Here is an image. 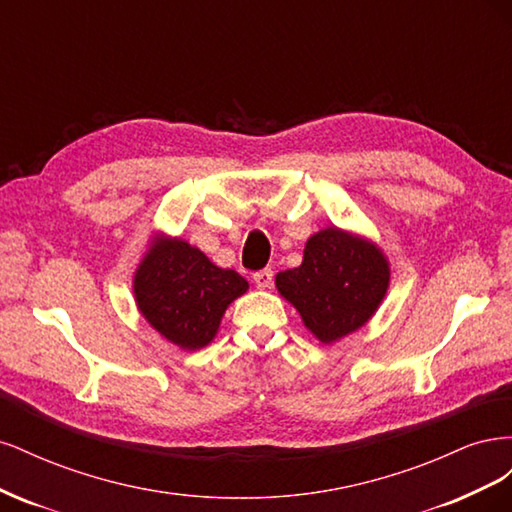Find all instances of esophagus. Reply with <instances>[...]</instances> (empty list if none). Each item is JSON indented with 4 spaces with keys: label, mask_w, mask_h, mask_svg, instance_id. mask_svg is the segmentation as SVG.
Here are the masks:
<instances>
[{
    "label": "esophagus",
    "mask_w": 512,
    "mask_h": 512,
    "mask_svg": "<svg viewBox=\"0 0 512 512\" xmlns=\"http://www.w3.org/2000/svg\"><path fill=\"white\" fill-rule=\"evenodd\" d=\"M254 284L260 288V290H267L273 286V271L267 267V269H260L254 273Z\"/></svg>",
    "instance_id": "34e87169"
}]
</instances>
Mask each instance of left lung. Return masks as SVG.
Wrapping results in <instances>:
<instances>
[{"label": "left lung", "instance_id": "obj_1", "mask_svg": "<svg viewBox=\"0 0 512 512\" xmlns=\"http://www.w3.org/2000/svg\"><path fill=\"white\" fill-rule=\"evenodd\" d=\"M389 280L376 243L331 226L307 239L301 267L277 273L275 286L316 339L333 344L376 314Z\"/></svg>", "mask_w": 512, "mask_h": 512}]
</instances>
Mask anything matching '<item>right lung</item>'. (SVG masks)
<instances>
[{
  "instance_id": "add662e5",
  "label": "right lung",
  "mask_w": 512,
  "mask_h": 512,
  "mask_svg": "<svg viewBox=\"0 0 512 512\" xmlns=\"http://www.w3.org/2000/svg\"><path fill=\"white\" fill-rule=\"evenodd\" d=\"M250 288L232 269H220L179 237H156L134 273L138 312L170 344L205 348L226 307Z\"/></svg>"
}]
</instances>
